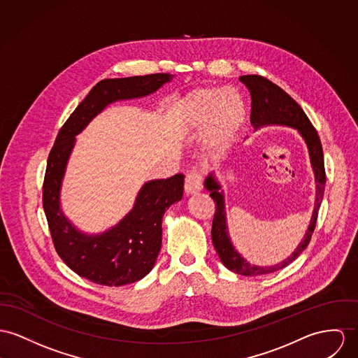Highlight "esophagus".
Here are the masks:
<instances>
[{
  "instance_id": "esophagus-1",
  "label": "esophagus",
  "mask_w": 358,
  "mask_h": 358,
  "mask_svg": "<svg viewBox=\"0 0 358 358\" xmlns=\"http://www.w3.org/2000/svg\"><path fill=\"white\" fill-rule=\"evenodd\" d=\"M201 189V176L197 171H191L185 177V193L194 194Z\"/></svg>"
}]
</instances>
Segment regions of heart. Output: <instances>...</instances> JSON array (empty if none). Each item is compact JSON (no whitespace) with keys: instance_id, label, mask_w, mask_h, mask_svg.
Segmentation results:
<instances>
[{"instance_id":"heart-1","label":"heart","mask_w":358,"mask_h":358,"mask_svg":"<svg viewBox=\"0 0 358 358\" xmlns=\"http://www.w3.org/2000/svg\"><path fill=\"white\" fill-rule=\"evenodd\" d=\"M245 121V103L234 88H197L180 105L178 127L185 134L206 129V148L213 159L223 158Z\"/></svg>"}]
</instances>
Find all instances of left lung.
Masks as SVG:
<instances>
[{"instance_id":"8db88e82","label":"left lung","mask_w":358,"mask_h":358,"mask_svg":"<svg viewBox=\"0 0 358 358\" xmlns=\"http://www.w3.org/2000/svg\"><path fill=\"white\" fill-rule=\"evenodd\" d=\"M240 80L247 85L250 92V124L255 129L267 125H283L290 127L299 131L303 141L306 143L310 166L315 173V182H316V199H315V208L310 217V222L308 230L305 231L303 240L296 248V250L283 262L278 263L275 266L262 267L248 263L247 260L236 250L234 245L230 241L227 222H226V211H224V194L222 191L220 181L210 173L204 180V188L210 192L211 199L217 204L215 215L213 220L211 229V238L215 250L220 256V262L224 267L230 271L240 274V275L255 276L263 275L275 273L286 266H289L293 260H296L305 248L308 247L312 233L316 226L319 208L324 194V185H326V171H324V157L323 148L319 135L313 125L310 124L309 118L303 113L301 106L280 87L270 82L268 79L259 76V75H245L240 76Z\"/></svg>"}]
</instances>
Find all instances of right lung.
<instances>
[{
  "instance_id": "right-lung-1",
  "label": "right lung",
  "mask_w": 358,
  "mask_h": 358,
  "mask_svg": "<svg viewBox=\"0 0 358 358\" xmlns=\"http://www.w3.org/2000/svg\"><path fill=\"white\" fill-rule=\"evenodd\" d=\"M174 76L154 73L98 83L59 129L49 154L43 181V210L55 250L78 275L98 285L122 286L147 275L162 245L165 211L182 199L184 176L147 181L132 210L99 234L80 231L61 210V185L76 136L106 106L117 101L147 96Z\"/></svg>"
}]
</instances>
